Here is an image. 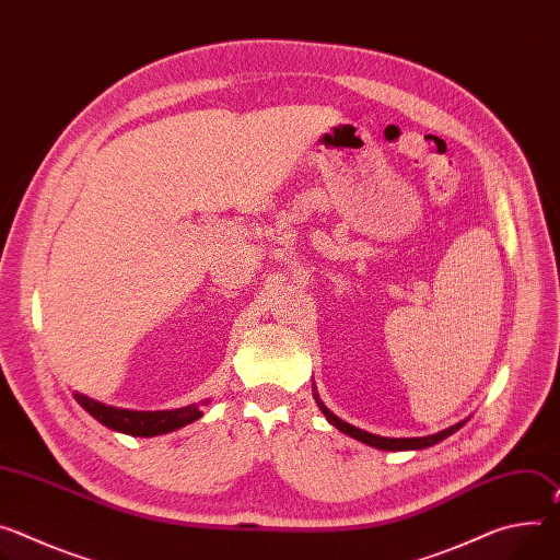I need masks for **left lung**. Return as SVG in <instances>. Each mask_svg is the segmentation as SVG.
<instances>
[{
    "label": "left lung",
    "instance_id": "8db88e82",
    "mask_svg": "<svg viewBox=\"0 0 560 560\" xmlns=\"http://www.w3.org/2000/svg\"><path fill=\"white\" fill-rule=\"evenodd\" d=\"M313 395H315V401H317V406L322 409V413L326 416V420H328L335 429H339L341 433H346V435H350V438H354V440H360V442H364V444H369V446H373V448H382V451H420V448H429V446L442 442L444 438L453 435L457 429H463V427L467 424V420H469V418H467V420H460V422L448 427V429H442V431H438V433H433V435H424V438H384V435H375V433H369V431H364V429L352 427V424L343 422L341 418H337V416L328 409V406L319 399L317 388H315Z\"/></svg>",
    "mask_w": 560,
    "mask_h": 560
}]
</instances>
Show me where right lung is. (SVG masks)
<instances>
[{"instance_id": "add662e5", "label": "right lung", "mask_w": 560, "mask_h": 560, "mask_svg": "<svg viewBox=\"0 0 560 560\" xmlns=\"http://www.w3.org/2000/svg\"><path fill=\"white\" fill-rule=\"evenodd\" d=\"M73 397L100 424L133 438H154V435L178 431L196 422L202 416L200 406H206L210 401V399H202L200 404H189V406H183V409H172V411H133V409H118V406L95 401L82 393H73Z\"/></svg>"}]
</instances>
